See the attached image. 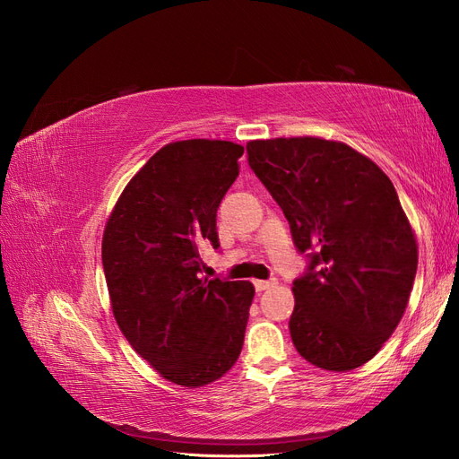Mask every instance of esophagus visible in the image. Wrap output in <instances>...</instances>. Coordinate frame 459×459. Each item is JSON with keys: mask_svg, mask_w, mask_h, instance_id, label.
<instances>
[{"mask_svg": "<svg viewBox=\"0 0 459 459\" xmlns=\"http://www.w3.org/2000/svg\"><path fill=\"white\" fill-rule=\"evenodd\" d=\"M275 285V280H255V289L258 290V293H262V290H266V289H270V287H273Z\"/></svg>", "mask_w": 459, "mask_h": 459, "instance_id": "34e87169", "label": "esophagus"}]
</instances>
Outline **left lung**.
<instances>
[{"label": "left lung", "instance_id": "obj_1", "mask_svg": "<svg viewBox=\"0 0 459 459\" xmlns=\"http://www.w3.org/2000/svg\"><path fill=\"white\" fill-rule=\"evenodd\" d=\"M248 164L289 220L308 272L293 283L290 339L307 362L351 371L381 351L408 307L418 241L388 176L324 137L247 143Z\"/></svg>", "mask_w": 459, "mask_h": 459}]
</instances>
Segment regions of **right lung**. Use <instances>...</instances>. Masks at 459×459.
<instances>
[{
    "mask_svg": "<svg viewBox=\"0 0 459 459\" xmlns=\"http://www.w3.org/2000/svg\"><path fill=\"white\" fill-rule=\"evenodd\" d=\"M243 145L184 140L159 149L110 212L101 258L110 308L132 349L176 385L228 373L243 349L251 281L203 280L201 248L220 247L216 211Z\"/></svg>",
    "mask_w": 459,
    "mask_h": 459,
    "instance_id": "obj_1",
    "label": "right lung"
}]
</instances>
